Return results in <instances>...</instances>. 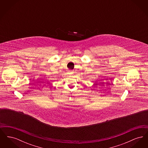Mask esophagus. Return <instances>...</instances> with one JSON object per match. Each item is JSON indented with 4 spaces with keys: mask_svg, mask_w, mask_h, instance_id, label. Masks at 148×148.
Segmentation results:
<instances>
[{
    "mask_svg": "<svg viewBox=\"0 0 148 148\" xmlns=\"http://www.w3.org/2000/svg\"><path fill=\"white\" fill-rule=\"evenodd\" d=\"M69 72H71V71H69Z\"/></svg>",
    "mask_w": 148,
    "mask_h": 148,
    "instance_id": "1",
    "label": "esophagus"
}]
</instances>
